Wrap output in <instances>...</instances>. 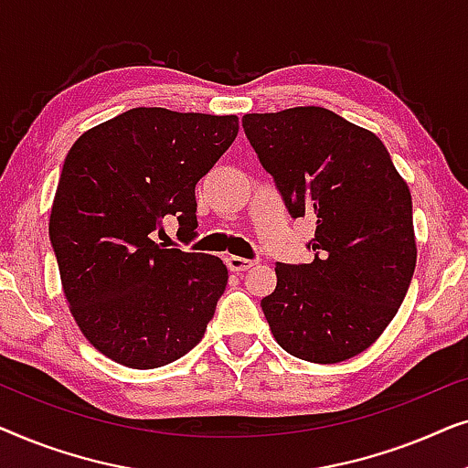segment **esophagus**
Listing matches in <instances>:
<instances>
[{"label":"esophagus","mask_w":468,"mask_h":468,"mask_svg":"<svg viewBox=\"0 0 468 468\" xmlns=\"http://www.w3.org/2000/svg\"><path fill=\"white\" fill-rule=\"evenodd\" d=\"M226 264L232 272H245V271H249V268H253L255 264H258V261L239 258V255H229V258H226Z\"/></svg>","instance_id":"obj_1"}]
</instances>
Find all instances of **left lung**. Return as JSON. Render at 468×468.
Listing matches in <instances>:
<instances>
[{
	"label": "left lung",
	"mask_w": 468,
	"mask_h": 468,
	"mask_svg": "<svg viewBox=\"0 0 468 468\" xmlns=\"http://www.w3.org/2000/svg\"><path fill=\"white\" fill-rule=\"evenodd\" d=\"M242 127L293 219H315L311 264L277 261L261 311L287 354L317 364L373 345L415 271L413 204L373 132L328 108L245 114Z\"/></svg>",
	"instance_id": "8db88e82"
}]
</instances>
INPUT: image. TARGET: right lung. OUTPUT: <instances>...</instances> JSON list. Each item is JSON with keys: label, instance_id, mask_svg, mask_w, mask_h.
<instances>
[{"label": "right lung", "instance_id": "right-lung-1", "mask_svg": "<svg viewBox=\"0 0 468 468\" xmlns=\"http://www.w3.org/2000/svg\"><path fill=\"white\" fill-rule=\"evenodd\" d=\"M239 117L132 108L82 133L63 162L48 236L69 311L95 349L157 368L202 341L226 292L219 258L151 239L175 217L194 232L196 185Z\"/></svg>", "mask_w": 468, "mask_h": 468}]
</instances>
